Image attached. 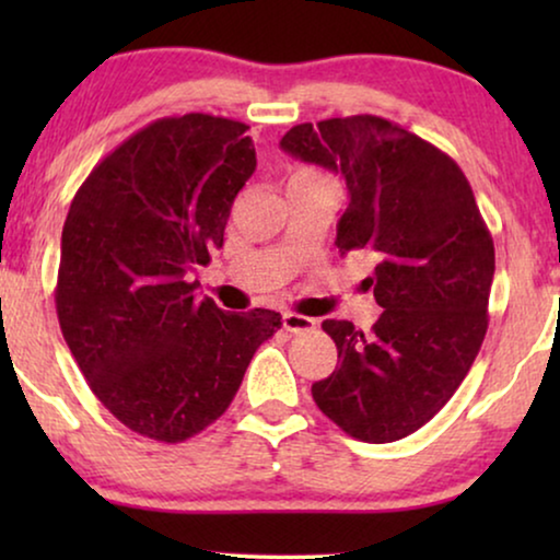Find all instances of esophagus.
<instances>
[{
  "instance_id": "obj_1",
  "label": "esophagus",
  "mask_w": 560,
  "mask_h": 560,
  "mask_svg": "<svg viewBox=\"0 0 560 560\" xmlns=\"http://www.w3.org/2000/svg\"><path fill=\"white\" fill-rule=\"evenodd\" d=\"M282 328L290 334L313 331V328H316V320L308 316H301V313H282Z\"/></svg>"
}]
</instances>
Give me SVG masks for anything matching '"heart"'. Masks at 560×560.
<instances>
[{
    "label": "heart",
    "mask_w": 560,
    "mask_h": 560,
    "mask_svg": "<svg viewBox=\"0 0 560 560\" xmlns=\"http://www.w3.org/2000/svg\"><path fill=\"white\" fill-rule=\"evenodd\" d=\"M318 183H328V186H334L331 178L324 175L316 167H295L293 173H290L288 178V188H298V186H318Z\"/></svg>",
    "instance_id": "obj_1"
}]
</instances>
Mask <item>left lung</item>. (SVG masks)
<instances>
[{"instance_id":"obj_1","label":"left lung","mask_w":560,"mask_h":560,"mask_svg":"<svg viewBox=\"0 0 560 560\" xmlns=\"http://www.w3.org/2000/svg\"><path fill=\"white\" fill-rule=\"evenodd\" d=\"M280 148L347 180L341 255L370 252L382 308L370 331L324 320L339 349L313 400L351 439L393 443L425 425L462 385L487 334L494 242L454 160L393 121L357 114L298 125Z\"/></svg>"}]
</instances>
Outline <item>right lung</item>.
<instances>
[{
    "label": "right lung",
    "instance_id": "add662e5",
    "mask_svg": "<svg viewBox=\"0 0 560 560\" xmlns=\"http://www.w3.org/2000/svg\"><path fill=\"white\" fill-rule=\"evenodd\" d=\"M247 125L211 114L152 121L75 190L56 311L91 393L129 431L183 443L224 416L280 313L198 301L188 272L224 244L255 173Z\"/></svg>",
    "mask_w": 560,
    "mask_h": 560
}]
</instances>
